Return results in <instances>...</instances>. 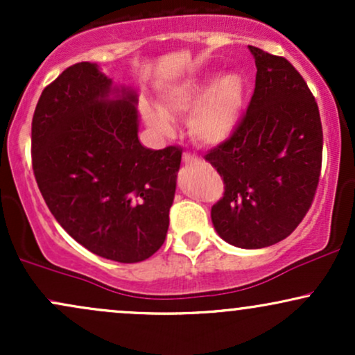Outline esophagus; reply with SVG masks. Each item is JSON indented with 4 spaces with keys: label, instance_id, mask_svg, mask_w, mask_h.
Masks as SVG:
<instances>
[{
    "label": "esophagus",
    "instance_id": "obj_1",
    "mask_svg": "<svg viewBox=\"0 0 355 355\" xmlns=\"http://www.w3.org/2000/svg\"><path fill=\"white\" fill-rule=\"evenodd\" d=\"M183 164L185 165H198L200 164V158L197 157V155H191L189 152L183 153Z\"/></svg>",
    "mask_w": 355,
    "mask_h": 355
}]
</instances>
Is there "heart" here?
I'll return each mask as SVG.
<instances>
[{
    "instance_id": "obj_1",
    "label": "heart",
    "mask_w": 355,
    "mask_h": 355,
    "mask_svg": "<svg viewBox=\"0 0 355 355\" xmlns=\"http://www.w3.org/2000/svg\"><path fill=\"white\" fill-rule=\"evenodd\" d=\"M245 96V83L235 71L222 73L209 83V76H190L164 88L158 96V110L144 105L146 125L160 135L173 130L170 118L190 114L189 132L197 141L218 145L232 135Z\"/></svg>"
}]
</instances>
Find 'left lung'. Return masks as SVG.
I'll return each instance as SVG.
<instances>
[{
    "label": "left lung",
    "instance_id": "left-lung-1",
    "mask_svg": "<svg viewBox=\"0 0 355 355\" xmlns=\"http://www.w3.org/2000/svg\"><path fill=\"white\" fill-rule=\"evenodd\" d=\"M255 89L234 133L205 155L223 178L211 222L225 242L263 248L297 229L311 209L322 166L319 107L284 56L248 46Z\"/></svg>",
    "mask_w": 355,
    "mask_h": 355
}]
</instances>
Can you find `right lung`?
<instances>
[{
  "instance_id": "1",
  "label": "right lung",
  "mask_w": 355,
  "mask_h": 355,
  "mask_svg": "<svg viewBox=\"0 0 355 355\" xmlns=\"http://www.w3.org/2000/svg\"><path fill=\"white\" fill-rule=\"evenodd\" d=\"M31 160L53 217L89 252L135 263L164 245L182 148H145L137 93L113 88L95 63L73 64L43 89Z\"/></svg>"
}]
</instances>
